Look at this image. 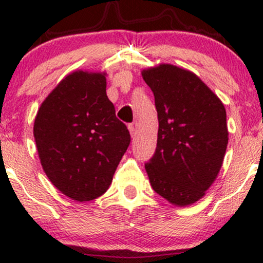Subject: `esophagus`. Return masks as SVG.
<instances>
[{
    "mask_svg": "<svg viewBox=\"0 0 263 263\" xmlns=\"http://www.w3.org/2000/svg\"><path fill=\"white\" fill-rule=\"evenodd\" d=\"M128 131H129V134H131L132 137H135V136H136V126L135 125H128Z\"/></svg>",
    "mask_w": 263,
    "mask_h": 263,
    "instance_id": "1",
    "label": "esophagus"
}]
</instances>
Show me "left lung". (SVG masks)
<instances>
[{"instance_id": "left-lung-1", "label": "left lung", "mask_w": 263, "mask_h": 263, "mask_svg": "<svg viewBox=\"0 0 263 263\" xmlns=\"http://www.w3.org/2000/svg\"><path fill=\"white\" fill-rule=\"evenodd\" d=\"M155 95L158 137L144 164L157 194L177 206H188L215 182L229 142L226 110L198 75L172 64L143 69Z\"/></svg>"}]
</instances>
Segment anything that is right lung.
<instances>
[{
    "label": "right lung",
    "mask_w": 263,
    "mask_h": 263,
    "mask_svg": "<svg viewBox=\"0 0 263 263\" xmlns=\"http://www.w3.org/2000/svg\"><path fill=\"white\" fill-rule=\"evenodd\" d=\"M106 75H66L42 102L33 127L44 173L63 194L81 203L106 192L131 142L106 95Z\"/></svg>",
    "instance_id": "right-lung-1"
}]
</instances>
